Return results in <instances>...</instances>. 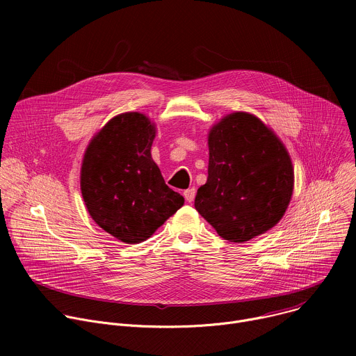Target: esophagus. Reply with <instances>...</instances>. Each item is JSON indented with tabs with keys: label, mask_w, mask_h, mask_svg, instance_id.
<instances>
[{
	"label": "esophagus",
	"mask_w": 356,
	"mask_h": 356,
	"mask_svg": "<svg viewBox=\"0 0 356 356\" xmlns=\"http://www.w3.org/2000/svg\"><path fill=\"white\" fill-rule=\"evenodd\" d=\"M183 194H184V198H186L188 202H191V201H194V197H195V188H194V187L187 188Z\"/></svg>",
	"instance_id": "obj_1"
}]
</instances>
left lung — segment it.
Returning a JSON list of instances; mask_svg holds the SVG:
<instances>
[{"label": "left lung", "instance_id": "obj_1", "mask_svg": "<svg viewBox=\"0 0 356 356\" xmlns=\"http://www.w3.org/2000/svg\"><path fill=\"white\" fill-rule=\"evenodd\" d=\"M209 177L194 207L217 234L245 242L273 228L284 216L294 186L290 156L259 118L232 113L209 134Z\"/></svg>", "mask_w": 356, "mask_h": 356}]
</instances>
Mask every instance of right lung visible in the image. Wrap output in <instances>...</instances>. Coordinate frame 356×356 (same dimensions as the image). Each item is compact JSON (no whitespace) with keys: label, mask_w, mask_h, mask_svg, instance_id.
<instances>
[{"label":"right lung","mask_w":356,"mask_h":356,"mask_svg":"<svg viewBox=\"0 0 356 356\" xmlns=\"http://www.w3.org/2000/svg\"><path fill=\"white\" fill-rule=\"evenodd\" d=\"M155 125L140 113L110 120L88 143L80 187L91 218L125 243L147 239L183 204L152 159Z\"/></svg>","instance_id":"1"}]
</instances>
